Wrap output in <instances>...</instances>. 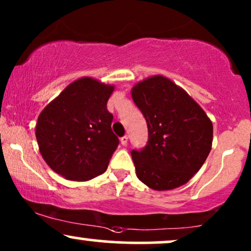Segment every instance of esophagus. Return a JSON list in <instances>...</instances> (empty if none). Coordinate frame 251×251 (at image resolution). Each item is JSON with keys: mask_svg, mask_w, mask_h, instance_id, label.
Listing matches in <instances>:
<instances>
[{"mask_svg": "<svg viewBox=\"0 0 251 251\" xmlns=\"http://www.w3.org/2000/svg\"><path fill=\"white\" fill-rule=\"evenodd\" d=\"M127 142H128L127 135H124V137L120 138V143H122V145H127Z\"/></svg>", "mask_w": 251, "mask_h": 251, "instance_id": "34e87169", "label": "esophagus"}]
</instances>
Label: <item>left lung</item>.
I'll list each match as a JSON object with an SVG mask.
<instances>
[{"label":"left lung","instance_id":"1","mask_svg":"<svg viewBox=\"0 0 251 251\" xmlns=\"http://www.w3.org/2000/svg\"><path fill=\"white\" fill-rule=\"evenodd\" d=\"M132 99L149 131L146 145L131 151L137 177L158 191L188 183L210 153L211 120L184 89L162 75L137 83Z\"/></svg>","mask_w":251,"mask_h":251}]
</instances>
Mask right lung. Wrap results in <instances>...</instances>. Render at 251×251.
I'll return each mask as SVG.
<instances>
[{"mask_svg":"<svg viewBox=\"0 0 251 251\" xmlns=\"http://www.w3.org/2000/svg\"><path fill=\"white\" fill-rule=\"evenodd\" d=\"M113 86L91 77L72 82L37 118L36 140L43 159L70 180L103 174L119 139L112 132L107 100Z\"/></svg>","mask_w":251,"mask_h":251,"instance_id":"right-lung-1","label":"right lung"}]
</instances>
